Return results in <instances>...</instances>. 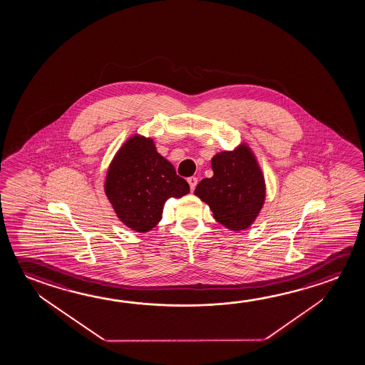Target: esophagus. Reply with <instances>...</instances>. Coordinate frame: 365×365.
<instances>
[{
    "label": "esophagus",
    "mask_w": 365,
    "mask_h": 365,
    "mask_svg": "<svg viewBox=\"0 0 365 365\" xmlns=\"http://www.w3.org/2000/svg\"><path fill=\"white\" fill-rule=\"evenodd\" d=\"M187 180H188V185H190L191 191H195V188H196V185H197V178H196V177H190Z\"/></svg>",
    "instance_id": "esophagus-1"
}]
</instances>
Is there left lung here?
Instances as JSON below:
<instances>
[{
  "mask_svg": "<svg viewBox=\"0 0 365 365\" xmlns=\"http://www.w3.org/2000/svg\"><path fill=\"white\" fill-rule=\"evenodd\" d=\"M214 175L198 183L195 195L207 203L221 225L240 232L251 227L262 209L266 185L256 156L245 144L217 153Z\"/></svg>",
  "mask_w": 365,
  "mask_h": 365,
  "instance_id": "8db88e82",
  "label": "left lung"
}]
</instances>
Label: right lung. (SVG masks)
Segmentation results:
<instances>
[{
	"mask_svg": "<svg viewBox=\"0 0 365 365\" xmlns=\"http://www.w3.org/2000/svg\"><path fill=\"white\" fill-rule=\"evenodd\" d=\"M104 191L125 227L146 233L162 220L168 198L185 196L190 185L156 151L151 138L133 135L108 168Z\"/></svg>",
	"mask_w": 365,
	"mask_h": 365,
	"instance_id": "1",
	"label": "right lung"
}]
</instances>
